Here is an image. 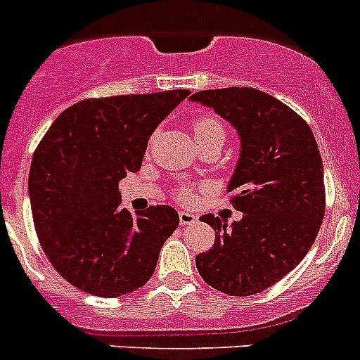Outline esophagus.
I'll return each instance as SVG.
<instances>
[{"label": "esophagus", "mask_w": 360, "mask_h": 360, "mask_svg": "<svg viewBox=\"0 0 360 360\" xmlns=\"http://www.w3.org/2000/svg\"><path fill=\"white\" fill-rule=\"evenodd\" d=\"M178 217H180V225H193V223H196L198 221V216L193 212H187V210H180L178 212Z\"/></svg>", "instance_id": "1"}]
</instances>
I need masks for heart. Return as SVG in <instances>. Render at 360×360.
<instances>
[{
  "instance_id": "obj_1",
  "label": "heart",
  "mask_w": 360,
  "mask_h": 360,
  "mask_svg": "<svg viewBox=\"0 0 360 360\" xmlns=\"http://www.w3.org/2000/svg\"><path fill=\"white\" fill-rule=\"evenodd\" d=\"M193 134L198 146H203V144H214V143L223 146V143H225L226 139V127L219 117H216V115L212 114H205L194 120ZM182 198L184 200H187V198H189V193L184 191Z\"/></svg>"
}]
</instances>
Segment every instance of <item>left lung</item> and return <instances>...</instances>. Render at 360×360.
<instances>
[{"label":"left lung","mask_w":360,"mask_h":360,"mask_svg":"<svg viewBox=\"0 0 360 360\" xmlns=\"http://www.w3.org/2000/svg\"><path fill=\"white\" fill-rule=\"evenodd\" d=\"M191 101L214 108L240 139L226 191L243 219L229 226L212 214L200 217L216 240L196 268L225 295H257L295 269L318 236L325 216L318 143L292 108L257 89L200 91Z\"/></svg>","instance_id":"obj_1"}]
</instances>
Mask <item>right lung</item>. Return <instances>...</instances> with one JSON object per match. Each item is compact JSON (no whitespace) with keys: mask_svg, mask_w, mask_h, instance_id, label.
I'll use <instances>...</instances> for the list:
<instances>
[{"mask_svg":"<svg viewBox=\"0 0 360 360\" xmlns=\"http://www.w3.org/2000/svg\"><path fill=\"white\" fill-rule=\"evenodd\" d=\"M191 92L91 98L65 108L35 150L28 176L34 225L53 268L101 298L143 288L180 217L169 205L131 216L120 182L141 169L148 141Z\"/></svg>","mask_w":360,"mask_h":360,"instance_id":"right-lung-1","label":"right lung"}]
</instances>
